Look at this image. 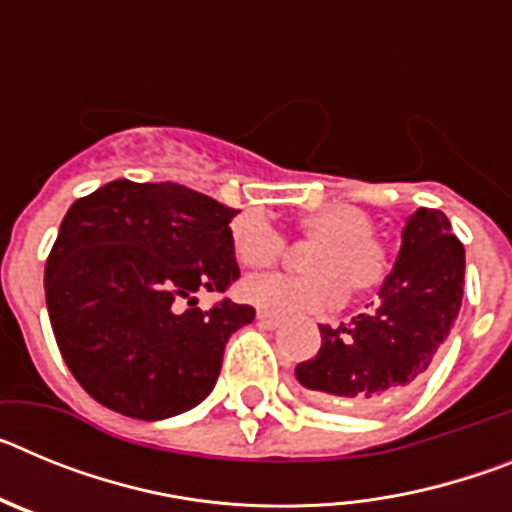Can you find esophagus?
<instances>
[{"label": "esophagus", "instance_id": "34e87169", "mask_svg": "<svg viewBox=\"0 0 512 512\" xmlns=\"http://www.w3.org/2000/svg\"><path fill=\"white\" fill-rule=\"evenodd\" d=\"M256 320H259V323L264 325V328L274 330V328H279V325H282L284 318H279V315H274V312L259 310V312H256Z\"/></svg>", "mask_w": 512, "mask_h": 512}]
</instances>
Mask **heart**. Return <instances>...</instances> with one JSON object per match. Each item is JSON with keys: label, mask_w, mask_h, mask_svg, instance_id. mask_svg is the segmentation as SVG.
<instances>
[{"label": "heart", "mask_w": 512, "mask_h": 512, "mask_svg": "<svg viewBox=\"0 0 512 512\" xmlns=\"http://www.w3.org/2000/svg\"><path fill=\"white\" fill-rule=\"evenodd\" d=\"M297 230L312 241L302 256L307 274L300 277H251L241 297L269 312L323 310L341 302L343 292L366 295L390 271V251L374 233V217L356 205H323L305 212ZM230 246L246 269H266L284 253V238L259 212H243L230 223Z\"/></svg>", "instance_id": "b5f03b06"}]
</instances>
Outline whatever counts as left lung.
Returning a JSON list of instances; mask_svg holds the SVG:
<instances>
[{
	"mask_svg": "<svg viewBox=\"0 0 512 512\" xmlns=\"http://www.w3.org/2000/svg\"><path fill=\"white\" fill-rule=\"evenodd\" d=\"M464 295V246L441 210L420 207L402 228L395 269L372 312L320 325V351L297 364L312 395L356 413L408 395L451 333Z\"/></svg>",
	"mask_w": 512,
	"mask_h": 512,
	"instance_id": "left-lung-1",
	"label": "left lung"
}]
</instances>
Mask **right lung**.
<instances>
[{"mask_svg":"<svg viewBox=\"0 0 512 512\" xmlns=\"http://www.w3.org/2000/svg\"><path fill=\"white\" fill-rule=\"evenodd\" d=\"M233 207L174 182L115 179L76 200L45 261L53 336L76 382L138 420L187 413L212 392L225 343L256 315L225 292L241 269Z\"/></svg>","mask_w":512,"mask_h":512,"instance_id":"1","label":"right lung"}]
</instances>
